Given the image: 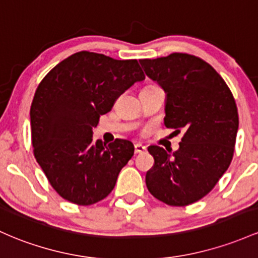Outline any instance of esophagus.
<instances>
[{"label": "esophagus", "mask_w": 258, "mask_h": 258, "mask_svg": "<svg viewBox=\"0 0 258 258\" xmlns=\"http://www.w3.org/2000/svg\"><path fill=\"white\" fill-rule=\"evenodd\" d=\"M147 151V148L144 146H142V144L137 143L135 144V153L136 154H141V153H144Z\"/></svg>", "instance_id": "34e87169"}]
</instances>
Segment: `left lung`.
I'll return each mask as SVG.
<instances>
[{"label": "left lung", "mask_w": 258, "mask_h": 258, "mask_svg": "<svg viewBox=\"0 0 258 258\" xmlns=\"http://www.w3.org/2000/svg\"><path fill=\"white\" fill-rule=\"evenodd\" d=\"M140 63L165 92V126L185 132L179 151L149 147L154 165L146 175L147 187L166 205L188 206L211 192L230 165L236 104L224 79L196 56L175 52Z\"/></svg>", "instance_id": "8db88e82"}]
</instances>
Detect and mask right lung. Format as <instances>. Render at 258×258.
Here are the masks:
<instances>
[{
    "mask_svg": "<svg viewBox=\"0 0 258 258\" xmlns=\"http://www.w3.org/2000/svg\"><path fill=\"white\" fill-rule=\"evenodd\" d=\"M144 78L137 60L81 51L39 84L30 107L34 155L62 198L89 206L114 189L135 147L127 140L93 142V128L124 90Z\"/></svg>",
    "mask_w": 258,
    "mask_h": 258,
    "instance_id": "obj_1",
    "label": "right lung"
}]
</instances>
